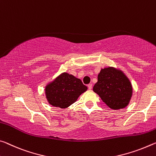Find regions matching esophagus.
I'll list each match as a JSON object with an SVG mask.
<instances>
[{
    "label": "esophagus",
    "mask_w": 156,
    "mask_h": 156,
    "mask_svg": "<svg viewBox=\"0 0 156 156\" xmlns=\"http://www.w3.org/2000/svg\"><path fill=\"white\" fill-rule=\"evenodd\" d=\"M87 87H88V89L89 90H91V87H92V85H91V84H89V85H87Z\"/></svg>",
    "instance_id": "esophagus-1"
}]
</instances>
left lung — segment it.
<instances>
[{"instance_id": "1", "label": "left lung", "mask_w": 156, "mask_h": 156, "mask_svg": "<svg viewBox=\"0 0 156 156\" xmlns=\"http://www.w3.org/2000/svg\"><path fill=\"white\" fill-rule=\"evenodd\" d=\"M93 91L112 110L126 107L133 94L129 79L123 71L111 66L101 69Z\"/></svg>"}]
</instances>
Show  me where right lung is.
<instances>
[{
	"instance_id": "add662e5",
	"label": "right lung",
	"mask_w": 156,
	"mask_h": 156,
	"mask_svg": "<svg viewBox=\"0 0 156 156\" xmlns=\"http://www.w3.org/2000/svg\"><path fill=\"white\" fill-rule=\"evenodd\" d=\"M80 79L64 72L45 87L46 99L51 105L66 108L77 101L83 93L87 91Z\"/></svg>"
}]
</instances>
